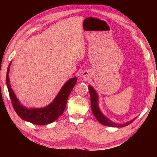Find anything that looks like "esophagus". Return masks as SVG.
Returning <instances> with one entry per match:
<instances>
[{"label":"esophagus","mask_w":157,"mask_h":157,"mask_svg":"<svg viewBox=\"0 0 157 157\" xmlns=\"http://www.w3.org/2000/svg\"><path fill=\"white\" fill-rule=\"evenodd\" d=\"M82 77H83L85 80L88 79V78H89V75H88V73H86V72H84V73H82Z\"/></svg>","instance_id":"obj_1"}]
</instances>
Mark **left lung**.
I'll return each instance as SVG.
<instances>
[{
	"instance_id": "8db88e82",
	"label": "left lung",
	"mask_w": 157,
	"mask_h": 157,
	"mask_svg": "<svg viewBox=\"0 0 157 157\" xmlns=\"http://www.w3.org/2000/svg\"><path fill=\"white\" fill-rule=\"evenodd\" d=\"M88 89H89V92L90 94V101H91V108H92V113L94 114V115L95 116V117L96 118V119L103 125H105L107 126H111V127H117V128L124 127L126 126H128L130 124H131V123L133 122V121L136 119V118H134V119H133L132 121L128 122L125 123V124H117V123L111 121L110 120L108 119L107 117L104 116L101 113V111L99 110L98 104V98L96 91H95L94 88L91 86H88Z\"/></svg>"
}]
</instances>
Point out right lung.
Masks as SVG:
<instances>
[{"label": "right lung", "instance_id": "obj_1", "mask_svg": "<svg viewBox=\"0 0 157 157\" xmlns=\"http://www.w3.org/2000/svg\"><path fill=\"white\" fill-rule=\"evenodd\" d=\"M10 66V63L8 67L6 81L12 106L17 115L23 120L37 125H46L58 119L65 110L67 99L77 81V78H72L66 82L58 96L49 105L44 108L29 109L21 105L11 88L8 77Z\"/></svg>", "mask_w": 157, "mask_h": 157}]
</instances>
